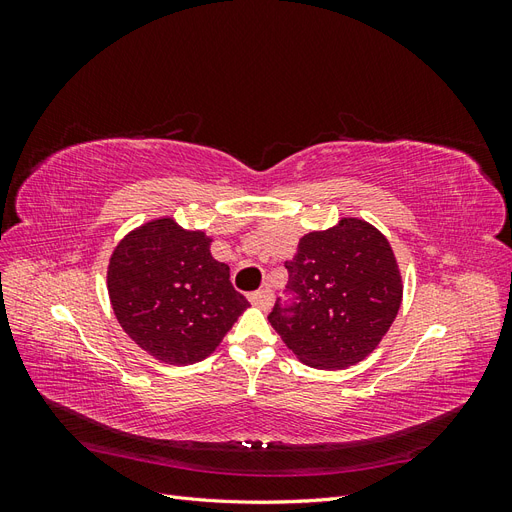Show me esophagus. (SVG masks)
<instances>
[{
	"label": "esophagus",
	"instance_id": "obj_1",
	"mask_svg": "<svg viewBox=\"0 0 512 512\" xmlns=\"http://www.w3.org/2000/svg\"><path fill=\"white\" fill-rule=\"evenodd\" d=\"M250 303L260 307V309H269L273 305V292L269 288H262L258 292L250 294Z\"/></svg>",
	"mask_w": 512,
	"mask_h": 512
}]
</instances>
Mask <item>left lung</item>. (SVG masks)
<instances>
[{
	"label": "left lung",
	"instance_id": "8db88e82",
	"mask_svg": "<svg viewBox=\"0 0 512 512\" xmlns=\"http://www.w3.org/2000/svg\"><path fill=\"white\" fill-rule=\"evenodd\" d=\"M286 269L292 305L277 301L269 322L294 356L316 369H346L367 359L404 297L389 239L350 215L303 235Z\"/></svg>",
	"mask_w": 512,
	"mask_h": 512
}]
</instances>
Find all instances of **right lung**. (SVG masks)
<instances>
[{"label":"right lung","mask_w":512,"mask_h":512,"mask_svg":"<svg viewBox=\"0 0 512 512\" xmlns=\"http://www.w3.org/2000/svg\"><path fill=\"white\" fill-rule=\"evenodd\" d=\"M213 237L173 215L123 235L108 258L106 288L132 342L166 365H194L222 344L250 303L211 254Z\"/></svg>","instance_id":"add662e5"}]
</instances>
